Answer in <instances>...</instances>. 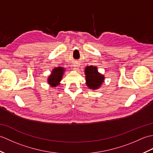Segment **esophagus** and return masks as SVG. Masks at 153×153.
I'll use <instances>...</instances> for the list:
<instances>
[{
    "label": "esophagus",
    "mask_w": 153,
    "mask_h": 153,
    "mask_svg": "<svg viewBox=\"0 0 153 153\" xmlns=\"http://www.w3.org/2000/svg\"><path fill=\"white\" fill-rule=\"evenodd\" d=\"M73 66H74V69L75 70H78V68H79V66L77 64H74L73 65Z\"/></svg>",
    "instance_id": "34e87169"
}]
</instances>
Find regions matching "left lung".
Here are the masks:
<instances>
[{
  "mask_svg": "<svg viewBox=\"0 0 153 153\" xmlns=\"http://www.w3.org/2000/svg\"><path fill=\"white\" fill-rule=\"evenodd\" d=\"M86 84L91 89L95 90L101 86L105 79V76L100 74L96 66H87L85 69Z\"/></svg>",
  "mask_w": 153,
  "mask_h": 153,
  "instance_id": "left-lung-1",
  "label": "left lung"
}]
</instances>
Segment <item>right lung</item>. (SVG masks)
<instances>
[{"label": "right lung", "instance_id": "obj_1", "mask_svg": "<svg viewBox=\"0 0 153 153\" xmlns=\"http://www.w3.org/2000/svg\"><path fill=\"white\" fill-rule=\"evenodd\" d=\"M64 68L62 67H56L51 71V74L48 77V83L52 87H55L60 84V82L62 78Z\"/></svg>", "mask_w": 153, "mask_h": 153}]
</instances>
